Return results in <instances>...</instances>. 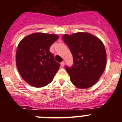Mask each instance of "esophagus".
<instances>
[{
    "label": "esophagus",
    "mask_w": 122,
    "mask_h": 122,
    "mask_svg": "<svg viewBox=\"0 0 122 122\" xmlns=\"http://www.w3.org/2000/svg\"><path fill=\"white\" fill-rule=\"evenodd\" d=\"M64 64H65L64 62H62L61 63H60V65H61V66H62V67H63V66H64Z\"/></svg>",
    "instance_id": "obj_1"
}]
</instances>
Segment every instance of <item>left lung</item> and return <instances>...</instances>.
Here are the masks:
<instances>
[{
    "label": "left lung",
    "mask_w": 122,
    "mask_h": 122,
    "mask_svg": "<svg viewBox=\"0 0 122 122\" xmlns=\"http://www.w3.org/2000/svg\"><path fill=\"white\" fill-rule=\"evenodd\" d=\"M62 38L73 55L72 66L65 67L71 82L80 89L93 86L104 72L106 64V53L102 41L85 32L64 35Z\"/></svg>",
    "instance_id": "obj_1"
}]
</instances>
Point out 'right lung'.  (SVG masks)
I'll use <instances>...</instances> for the list:
<instances>
[{"label":"right lung","instance_id":"obj_1","mask_svg":"<svg viewBox=\"0 0 122 122\" xmlns=\"http://www.w3.org/2000/svg\"><path fill=\"white\" fill-rule=\"evenodd\" d=\"M58 38L55 34L34 33L19 43L16 54L17 68L29 84L42 87L53 80L60 63L55 60L49 48Z\"/></svg>","mask_w":122,"mask_h":122}]
</instances>
